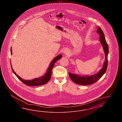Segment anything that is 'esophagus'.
Listing matches in <instances>:
<instances>
[{"mask_svg": "<svg viewBox=\"0 0 122 122\" xmlns=\"http://www.w3.org/2000/svg\"><path fill=\"white\" fill-rule=\"evenodd\" d=\"M63 53L65 54H67L68 53V50H67V49H64V50H63Z\"/></svg>", "mask_w": 122, "mask_h": 122, "instance_id": "34e87169", "label": "esophagus"}]
</instances>
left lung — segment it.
<instances>
[{
  "label": "left lung",
  "mask_w": 122,
  "mask_h": 122,
  "mask_svg": "<svg viewBox=\"0 0 122 122\" xmlns=\"http://www.w3.org/2000/svg\"><path fill=\"white\" fill-rule=\"evenodd\" d=\"M97 32L100 34V41L101 43L105 54V61L103 66L99 72L90 76H81L69 72V75L71 80L75 83L80 85H89L95 83L106 72L108 66V55L109 53V47L106 42L103 32L101 28L99 27Z\"/></svg>",
  "instance_id": "8db88e82"
}]
</instances>
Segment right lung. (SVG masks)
<instances>
[{
    "instance_id": "right-lung-1",
    "label": "right lung",
    "mask_w": 122,
    "mask_h": 122,
    "mask_svg": "<svg viewBox=\"0 0 122 122\" xmlns=\"http://www.w3.org/2000/svg\"><path fill=\"white\" fill-rule=\"evenodd\" d=\"M12 49L11 48V54H12ZM62 56L61 55H59L56 57H55V58L51 61V63L50 64V66L48 67V69L47 70V73L45 74L44 76H43L40 78H35V79L30 80H24L23 78H20L19 75L16 74V73L15 72V71H14V70H13V69L12 68L11 65V67L12 71H13L14 74L16 75V76L23 83L25 84L26 86H41V85H43L46 84L50 80V79H51V77L52 69L55 65V63L57 61L61 59V57H62ZM10 64H11V61Z\"/></svg>"
}]
</instances>
